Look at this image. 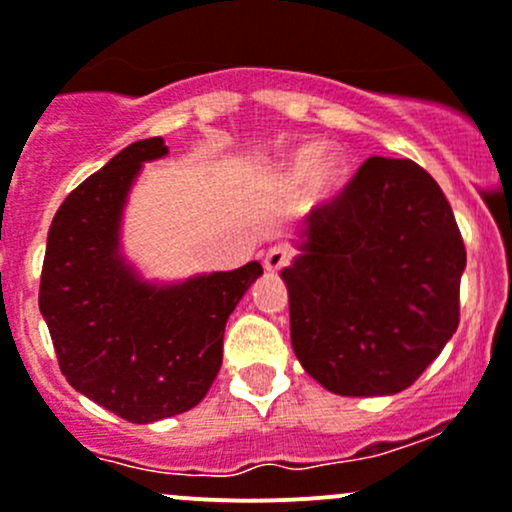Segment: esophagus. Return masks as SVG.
<instances>
[{
  "label": "esophagus",
  "mask_w": 512,
  "mask_h": 512,
  "mask_svg": "<svg viewBox=\"0 0 512 512\" xmlns=\"http://www.w3.org/2000/svg\"><path fill=\"white\" fill-rule=\"evenodd\" d=\"M292 260H294L292 247L274 245V247H270V250H267V255H265V270L267 272H279V270H284V267H287Z\"/></svg>",
  "instance_id": "obj_1"
}]
</instances>
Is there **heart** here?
Instances as JSON below:
<instances>
[{
	"label": "heart",
	"instance_id": "obj_1",
	"mask_svg": "<svg viewBox=\"0 0 512 512\" xmlns=\"http://www.w3.org/2000/svg\"><path fill=\"white\" fill-rule=\"evenodd\" d=\"M319 157V147L316 144H306L301 147L292 159L287 161L282 171L284 186L297 188L301 181L309 179L314 191H328L333 184H336L338 174H341V159L336 154H328V157Z\"/></svg>",
	"mask_w": 512,
	"mask_h": 512
}]
</instances>
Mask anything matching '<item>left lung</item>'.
I'll use <instances>...</instances> for the list:
<instances>
[{
    "mask_svg": "<svg viewBox=\"0 0 512 512\" xmlns=\"http://www.w3.org/2000/svg\"><path fill=\"white\" fill-rule=\"evenodd\" d=\"M304 238L282 277L306 373L346 397L410 387L461 314L466 247L437 181L412 159H365Z\"/></svg>",
    "mask_w": 512,
    "mask_h": 512,
    "instance_id": "8db88e82",
    "label": "left lung"
}]
</instances>
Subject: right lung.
Returning <instances> with one entry per match:
<instances>
[{"mask_svg":"<svg viewBox=\"0 0 512 512\" xmlns=\"http://www.w3.org/2000/svg\"><path fill=\"white\" fill-rule=\"evenodd\" d=\"M161 137L122 149L68 193L48 230L39 309L58 368L75 390L134 424L174 417L206 397L223 363L228 316L260 262L152 287L117 255V230L142 161Z\"/></svg>","mask_w":512,"mask_h":512,"instance_id":"obj_1","label":"right lung"}]
</instances>
